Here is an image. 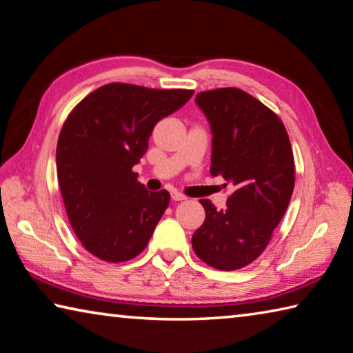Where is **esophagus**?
<instances>
[{"label":"esophagus","instance_id":"esophagus-1","mask_svg":"<svg viewBox=\"0 0 353 353\" xmlns=\"http://www.w3.org/2000/svg\"><path fill=\"white\" fill-rule=\"evenodd\" d=\"M171 199L172 201H183V199H185V196H183L182 193L176 192V190H172V192H171Z\"/></svg>","mask_w":353,"mask_h":353}]
</instances>
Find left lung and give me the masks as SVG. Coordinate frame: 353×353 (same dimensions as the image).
Instances as JSON below:
<instances>
[{
	"instance_id": "8db88e82",
	"label": "left lung",
	"mask_w": 353,
	"mask_h": 353,
	"mask_svg": "<svg viewBox=\"0 0 353 353\" xmlns=\"http://www.w3.org/2000/svg\"><path fill=\"white\" fill-rule=\"evenodd\" d=\"M194 102L210 124V174L236 190L223 210L199 199L205 220L192 245L210 267L237 270L262 254L288 209L295 182L292 148L281 119L242 89L199 92Z\"/></svg>"
}]
</instances>
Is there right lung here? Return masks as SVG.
<instances>
[{
  "instance_id": "add662e5",
  "label": "right lung",
  "mask_w": 353,
  "mask_h": 353,
  "mask_svg": "<svg viewBox=\"0 0 353 353\" xmlns=\"http://www.w3.org/2000/svg\"><path fill=\"white\" fill-rule=\"evenodd\" d=\"M192 96L187 89L110 83L64 122L56 148L61 194L77 237L99 259L130 261L149 243L170 193L148 192L133 166L146 154L157 122Z\"/></svg>"
}]
</instances>
